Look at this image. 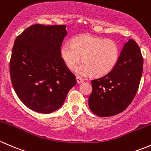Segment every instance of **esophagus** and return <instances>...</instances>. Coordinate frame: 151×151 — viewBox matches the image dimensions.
I'll use <instances>...</instances> for the list:
<instances>
[{"instance_id":"1","label":"esophagus","mask_w":151,"mask_h":151,"mask_svg":"<svg viewBox=\"0 0 151 151\" xmlns=\"http://www.w3.org/2000/svg\"><path fill=\"white\" fill-rule=\"evenodd\" d=\"M76 81H77L78 83H82V82H83L84 80H83L81 77H80V76H76Z\"/></svg>"}]
</instances>
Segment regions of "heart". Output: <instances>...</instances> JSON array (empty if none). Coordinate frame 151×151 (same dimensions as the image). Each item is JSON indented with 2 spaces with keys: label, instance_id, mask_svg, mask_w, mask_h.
I'll return each mask as SVG.
<instances>
[{
  "label": "heart",
  "instance_id": "b5f03b06",
  "mask_svg": "<svg viewBox=\"0 0 151 151\" xmlns=\"http://www.w3.org/2000/svg\"><path fill=\"white\" fill-rule=\"evenodd\" d=\"M120 53L116 42L90 35L76 37L72 42H65L61 48V57L68 68H73L82 57L83 62L76 66V72L79 75L91 73L98 77L114 69Z\"/></svg>",
  "mask_w": 151,
  "mask_h": 151
}]
</instances>
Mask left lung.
<instances>
[{"label":"left lung","instance_id":"obj_1","mask_svg":"<svg viewBox=\"0 0 151 151\" xmlns=\"http://www.w3.org/2000/svg\"><path fill=\"white\" fill-rule=\"evenodd\" d=\"M142 68L143 57L139 46L129 39L124 45L114 69L91 81L92 92L88 98L91 112L100 117H109L124 111L136 95Z\"/></svg>","mask_w":151,"mask_h":151}]
</instances>
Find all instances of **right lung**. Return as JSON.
<instances>
[{"label": "right lung", "mask_w": 151, "mask_h": 151, "mask_svg": "<svg viewBox=\"0 0 151 151\" xmlns=\"http://www.w3.org/2000/svg\"><path fill=\"white\" fill-rule=\"evenodd\" d=\"M65 25L35 24L17 37L10 60L12 86L19 99L35 112L50 113L64 103L76 84L61 57Z\"/></svg>", "instance_id": "right-lung-1"}]
</instances>
